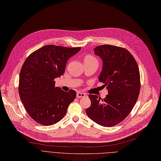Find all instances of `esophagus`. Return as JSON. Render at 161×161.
Masks as SVG:
<instances>
[{
    "mask_svg": "<svg viewBox=\"0 0 161 161\" xmlns=\"http://www.w3.org/2000/svg\"><path fill=\"white\" fill-rule=\"evenodd\" d=\"M86 97V94L84 93H81V92H78L77 93V98H82Z\"/></svg>",
    "mask_w": 161,
    "mask_h": 161,
    "instance_id": "34e87169",
    "label": "esophagus"
}]
</instances>
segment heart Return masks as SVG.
Returning <instances> with one entry per match:
<instances>
[{
    "label": "heart",
    "instance_id": "b5f03b06",
    "mask_svg": "<svg viewBox=\"0 0 161 161\" xmlns=\"http://www.w3.org/2000/svg\"><path fill=\"white\" fill-rule=\"evenodd\" d=\"M97 60L92 55H87L84 58V61H88V60Z\"/></svg>",
    "mask_w": 161,
    "mask_h": 161
}]
</instances>
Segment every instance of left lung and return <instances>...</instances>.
Returning a JSON list of instances; mask_svg holds the SVG:
<instances>
[{
	"instance_id": "left-lung-1",
	"label": "left lung",
	"mask_w": 161,
	"mask_h": 161,
	"mask_svg": "<svg viewBox=\"0 0 161 161\" xmlns=\"http://www.w3.org/2000/svg\"><path fill=\"white\" fill-rule=\"evenodd\" d=\"M103 62L98 80L108 90L104 98L89 95L91 106L86 109L89 118L99 125L112 127L121 122L131 112L141 89L137 62L126 49L109 44L94 48Z\"/></svg>"
}]
</instances>
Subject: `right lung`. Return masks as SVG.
Masks as SVG:
<instances>
[{"instance_id":"obj_1","label":"right lung","mask_w":161,"mask_h":161,"mask_svg":"<svg viewBox=\"0 0 161 161\" xmlns=\"http://www.w3.org/2000/svg\"><path fill=\"white\" fill-rule=\"evenodd\" d=\"M81 47L46 45L31 53L19 75V93L28 115L35 122L51 126L59 122L77 93L55 87V78L63 75L68 60Z\"/></svg>"}]
</instances>
